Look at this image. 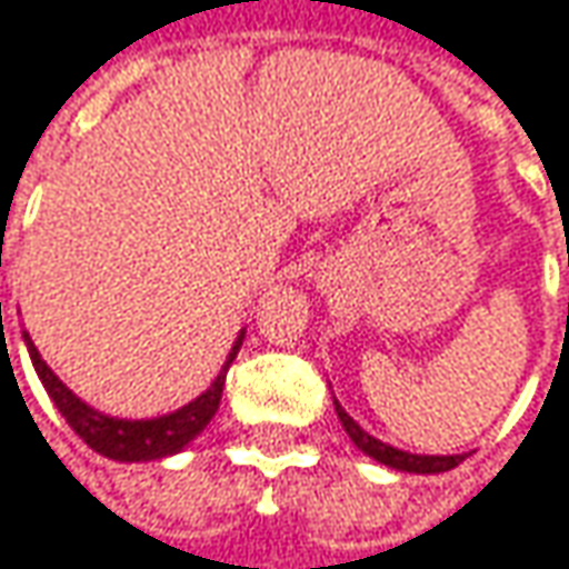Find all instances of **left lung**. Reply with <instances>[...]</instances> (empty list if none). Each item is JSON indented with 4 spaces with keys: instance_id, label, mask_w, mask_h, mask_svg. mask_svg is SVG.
Instances as JSON below:
<instances>
[{
    "instance_id": "1",
    "label": "left lung",
    "mask_w": 569,
    "mask_h": 569,
    "mask_svg": "<svg viewBox=\"0 0 569 569\" xmlns=\"http://www.w3.org/2000/svg\"><path fill=\"white\" fill-rule=\"evenodd\" d=\"M336 413L338 420H341V427H345V433H348V439H351L365 456H371L375 462H381V466H388V469H397V472L437 476V472L456 469V466L466 459V452H459V456H417V452H403V449H397V446H390V442H381L378 437H371L368 430H361V427L345 413V407H341L338 400Z\"/></svg>"
}]
</instances>
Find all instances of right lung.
Returning a JSON list of instances; mask_svg holds the SVG:
<instances>
[{
	"label": "right lung",
	"instance_id": "obj_1",
	"mask_svg": "<svg viewBox=\"0 0 569 569\" xmlns=\"http://www.w3.org/2000/svg\"><path fill=\"white\" fill-rule=\"evenodd\" d=\"M22 338H26L28 358H31L41 385L48 390V397L54 400L58 413L71 423V430L93 452H100L107 459H117V462H152V459H166V456L181 452L191 439L211 423V417L221 407L224 375H228L231 361L237 358L240 345H243V329H240V336L231 345V355H228L221 375L211 381V388L204 390V393H198L191 403H184L179 410L162 413V417H149V420H123V417H110V413L93 410L90 403H83L78 393L44 365V358L38 355V348L28 338V332H22Z\"/></svg>",
	"mask_w": 569,
	"mask_h": 569
}]
</instances>
